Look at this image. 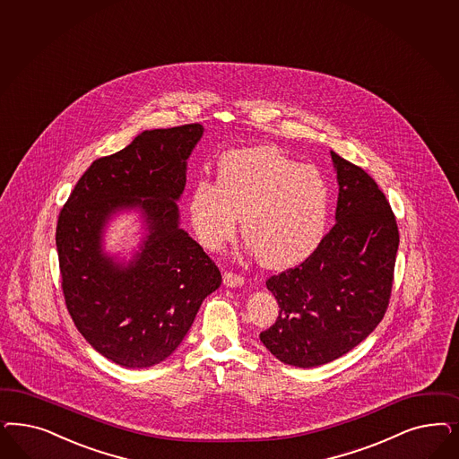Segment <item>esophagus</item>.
I'll use <instances>...</instances> for the list:
<instances>
[{
  "label": "esophagus",
  "mask_w": 459,
  "mask_h": 459,
  "mask_svg": "<svg viewBox=\"0 0 459 459\" xmlns=\"http://www.w3.org/2000/svg\"><path fill=\"white\" fill-rule=\"evenodd\" d=\"M222 283L226 287H241L245 283V279L241 275H238V273H233V272H226L222 275Z\"/></svg>",
  "instance_id": "esophagus-1"
}]
</instances>
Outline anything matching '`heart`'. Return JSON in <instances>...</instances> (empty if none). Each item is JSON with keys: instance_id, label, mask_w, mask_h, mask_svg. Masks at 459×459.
Returning a JSON list of instances; mask_svg holds the SVG:
<instances>
[{"instance_id": "b5f03b06", "label": "heart", "mask_w": 459, "mask_h": 459, "mask_svg": "<svg viewBox=\"0 0 459 459\" xmlns=\"http://www.w3.org/2000/svg\"><path fill=\"white\" fill-rule=\"evenodd\" d=\"M329 189L312 165H299L277 148L228 152L218 182L199 180L191 194L194 230L207 248L235 235L266 268H287L307 258L325 233Z\"/></svg>"}]
</instances>
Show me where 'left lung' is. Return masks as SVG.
Returning a JSON list of instances; mask_svg holds the SVG:
<instances>
[{
	"instance_id": "8db88e82",
	"label": "left lung",
	"mask_w": 459,
	"mask_h": 459,
	"mask_svg": "<svg viewBox=\"0 0 459 459\" xmlns=\"http://www.w3.org/2000/svg\"><path fill=\"white\" fill-rule=\"evenodd\" d=\"M331 159L340 186L336 224L300 265L266 281L281 311L260 341L299 368L346 355L380 325L399 248L395 216L377 182L338 153Z\"/></svg>"
}]
</instances>
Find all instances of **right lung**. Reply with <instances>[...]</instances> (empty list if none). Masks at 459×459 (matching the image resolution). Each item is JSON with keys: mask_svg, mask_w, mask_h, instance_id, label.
Listing matches in <instances>:
<instances>
[{"mask_svg": "<svg viewBox=\"0 0 459 459\" xmlns=\"http://www.w3.org/2000/svg\"><path fill=\"white\" fill-rule=\"evenodd\" d=\"M204 134L193 123L147 130L91 163L62 207L56 231L62 292L75 327L104 358L148 368L178 350L221 273L178 224L187 160ZM148 228L126 264L103 252V228L121 210Z\"/></svg>", "mask_w": 459, "mask_h": 459, "instance_id": "obj_1", "label": "right lung"}]
</instances>
